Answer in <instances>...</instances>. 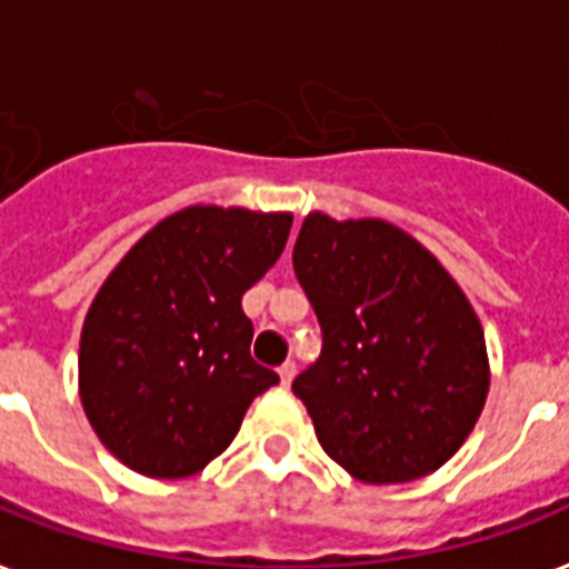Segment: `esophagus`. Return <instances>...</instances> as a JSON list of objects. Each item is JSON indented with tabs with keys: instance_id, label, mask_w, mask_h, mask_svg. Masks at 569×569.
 <instances>
[{
	"instance_id": "obj_1",
	"label": "esophagus",
	"mask_w": 569,
	"mask_h": 569,
	"mask_svg": "<svg viewBox=\"0 0 569 569\" xmlns=\"http://www.w3.org/2000/svg\"><path fill=\"white\" fill-rule=\"evenodd\" d=\"M277 375H280V383H283V387H289V383H292V378H295V363H292V360H286V363L280 366V369H277Z\"/></svg>"
}]
</instances>
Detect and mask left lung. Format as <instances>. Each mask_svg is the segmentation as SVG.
<instances>
[{
	"mask_svg": "<svg viewBox=\"0 0 569 569\" xmlns=\"http://www.w3.org/2000/svg\"><path fill=\"white\" fill-rule=\"evenodd\" d=\"M321 357L292 392L321 449L366 485H401L463 446L490 389L485 330L451 274L378 218L310 212L292 250Z\"/></svg>",
	"mask_w": 569,
	"mask_h": 569,
	"instance_id": "1",
	"label": "left lung"
}]
</instances>
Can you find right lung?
Returning a JSON list of instances; mask_svg holds the SVG:
<instances>
[{
	"mask_svg": "<svg viewBox=\"0 0 569 569\" xmlns=\"http://www.w3.org/2000/svg\"><path fill=\"white\" fill-rule=\"evenodd\" d=\"M289 212L189 206L132 244L84 316L79 396L102 446L150 478L194 476L277 372L250 357L241 295L274 266Z\"/></svg>",
	"mask_w": 569,
	"mask_h": 569,
	"instance_id": "obj_1",
	"label": "right lung"
}]
</instances>
